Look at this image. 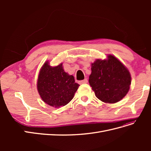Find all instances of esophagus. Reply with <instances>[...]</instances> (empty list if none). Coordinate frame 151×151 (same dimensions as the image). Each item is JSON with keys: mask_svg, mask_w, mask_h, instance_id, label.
<instances>
[{"mask_svg": "<svg viewBox=\"0 0 151 151\" xmlns=\"http://www.w3.org/2000/svg\"><path fill=\"white\" fill-rule=\"evenodd\" d=\"M79 83H80V84H86V83H88V79H84L83 81H79Z\"/></svg>", "mask_w": 151, "mask_h": 151, "instance_id": "esophagus-1", "label": "esophagus"}]
</instances>
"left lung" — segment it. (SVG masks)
<instances>
[{
  "mask_svg": "<svg viewBox=\"0 0 151 151\" xmlns=\"http://www.w3.org/2000/svg\"><path fill=\"white\" fill-rule=\"evenodd\" d=\"M89 83L96 96L106 103H115L124 98L130 89L131 76L122 63L111 55L107 60L91 64Z\"/></svg>",
  "mask_w": 151,
  "mask_h": 151,
  "instance_id": "left-lung-1",
  "label": "left lung"
}]
</instances>
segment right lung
<instances>
[{"instance_id":"add662e5","label":"right lung","mask_w":151,"mask_h":151,"mask_svg":"<svg viewBox=\"0 0 151 151\" xmlns=\"http://www.w3.org/2000/svg\"><path fill=\"white\" fill-rule=\"evenodd\" d=\"M79 85L73 76L63 70L62 63L51 67L46 62L41 68L37 89L43 101L51 106L58 108L69 103Z\"/></svg>"}]
</instances>
